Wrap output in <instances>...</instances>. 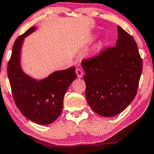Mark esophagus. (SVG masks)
<instances>
[{
	"mask_svg": "<svg viewBox=\"0 0 154 154\" xmlns=\"http://www.w3.org/2000/svg\"><path fill=\"white\" fill-rule=\"evenodd\" d=\"M75 72H76L78 78H81L83 76V71H82V70L80 68H76Z\"/></svg>",
	"mask_w": 154,
	"mask_h": 154,
	"instance_id": "esophagus-1",
	"label": "esophagus"
}]
</instances>
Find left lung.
<instances>
[{"instance_id": "obj_1", "label": "left lung", "mask_w": 154, "mask_h": 154, "mask_svg": "<svg viewBox=\"0 0 154 154\" xmlns=\"http://www.w3.org/2000/svg\"><path fill=\"white\" fill-rule=\"evenodd\" d=\"M118 33L116 46L81 62L88 104L106 117L119 114L134 100L142 71V60L133 37L119 26Z\"/></svg>"}]
</instances>
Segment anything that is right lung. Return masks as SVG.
I'll return each mask as SVG.
<instances>
[{
    "instance_id": "1",
    "label": "right lung",
    "mask_w": 154,
    "mask_h": 154,
    "mask_svg": "<svg viewBox=\"0 0 154 154\" xmlns=\"http://www.w3.org/2000/svg\"><path fill=\"white\" fill-rule=\"evenodd\" d=\"M35 30V26L31 27L14 42L8 64V75L14 102L22 114L35 123L48 125L60 116L64 95L76 79V73L75 67L73 66L37 81L23 72L21 47L24 38Z\"/></svg>"
}]
</instances>
